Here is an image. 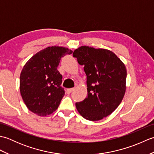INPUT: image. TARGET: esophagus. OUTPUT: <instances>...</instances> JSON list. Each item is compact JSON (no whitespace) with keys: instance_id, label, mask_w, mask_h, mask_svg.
<instances>
[{"instance_id":"obj_1","label":"esophagus","mask_w":154,"mask_h":154,"mask_svg":"<svg viewBox=\"0 0 154 154\" xmlns=\"http://www.w3.org/2000/svg\"><path fill=\"white\" fill-rule=\"evenodd\" d=\"M74 89H75L74 88H71V89H67L66 90V92H67V94H69V93H71L72 92V91H73Z\"/></svg>"}]
</instances>
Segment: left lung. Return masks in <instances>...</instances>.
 Masks as SVG:
<instances>
[{
    "instance_id": "1",
    "label": "left lung",
    "mask_w": 154,
    "mask_h": 154,
    "mask_svg": "<svg viewBox=\"0 0 154 154\" xmlns=\"http://www.w3.org/2000/svg\"><path fill=\"white\" fill-rule=\"evenodd\" d=\"M78 63L84 65L87 75V96L76 103L84 119L100 120L114 112L126 92V69L112 51L106 49L81 46L73 51Z\"/></svg>"
}]
</instances>
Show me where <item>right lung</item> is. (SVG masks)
I'll use <instances>...</instances> for the list:
<instances>
[{"instance_id": "add662e5", "label": "right lung", "mask_w": 154, "mask_h": 154, "mask_svg": "<svg viewBox=\"0 0 154 154\" xmlns=\"http://www.w3.org/2000/svg\"><path fill=\"white\" fill-rule=\"evenodd\" d=\"M72 53L66 48L48 47L24 65L20 77V91L25 104L32 112L45 116L57 109L65 94L57 66L62 57Z\"/></svg>"}]
</instances>
